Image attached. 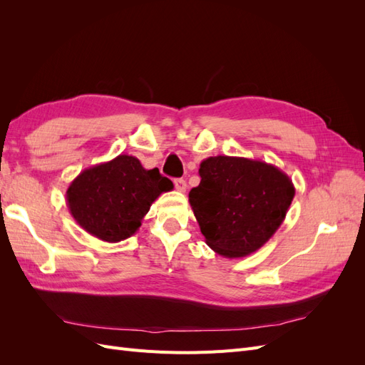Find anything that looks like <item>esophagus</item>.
Masks as SVG:
<instances>
[{"label": "esophagus", "instance_id": "esophagus-1", "mask_svg": "<svg viewBox=\"0 0 365 365\" xmlns=\"http://www.w3.org/2000/svg\"><path fill=\"white\" fill-rule=\"evenodd\" d=\"M175 189L178 190V192H185V189H187V182H185L182 178L175 180Z\"/></svg>", "mask_w": 365, "mask_h": 365}]
</instances>
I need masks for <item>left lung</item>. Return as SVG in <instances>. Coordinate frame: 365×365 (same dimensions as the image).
Listing matches in <instances>:
<instances>
[{"instance_id":"left-lung-1","label":"left lung","mask_w":365,"mask_h":365,"mask_svg":"<svg viewBox=\"0 0 365 365\" xmlns=\"http://www.w3.org/2000/svg\"><path fill=\"white\" fill-rule=\"evenodd\" d=\"M200 176L189 202L205 244L228 259L245 257L267 244L295 195L288 175L259 160L210 157L201 163Z\"/></svg>"}]
</instances>
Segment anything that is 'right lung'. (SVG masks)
<instances>
[{
	"instance_id": "add662e5",
	"label": "right lung",
	"mask_w": 365,
	"mask_h": 365,
	"mask_svg": "<svg viewBox=\"0 0 365 365\" xmlns=\"http://www.w3.org/2000/svg\"><path fill=\"white\" fill-rule=\"evenodd\" d=\"M173 184L158 169L146 170L138 158L118 155L82 170L67 190L71 216L86 233L111 242L130 237L152 202Z\"/></svg>"
}]
</instances>
